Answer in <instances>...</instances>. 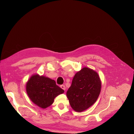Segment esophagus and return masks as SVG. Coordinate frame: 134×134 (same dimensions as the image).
Here are the masks:
<instances>
[{
    "mask_svg": "<svg viewBox=\"0 0 134 134\" xmlns=\"http://www.w3.org/2000/svg\"><path fill=\"white\" fill-rule=\"evenodd\" d=\"M60 87H61V88L63 89L64 91H65V86H64V85H62V86H60Z\"/></svg>",
    "mask_w": 134,
    "mask_h": 134,
    "instance_id": "obj_1",
    "label": "esophagus"
}]
</instances>
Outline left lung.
Wrapping results in <instances>:
<instances>
[{
	"label": "left lung",
	"instance_id": "1",
	"mask_svg": "<svg viewBox=\"0 0 134 134\" xmlns=\"http://www.w3.org/2000/svg\"><path fill=\"white\" fill-rule=\"evenodd\" d=\"M100 89L101 81L98 73L85 67L75 74L66 96L71 108L81 112L96 102Z\"/></svg>",
	"mask_w": 134,
	"mask_h": 134
}]
</instances>
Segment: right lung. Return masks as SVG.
<instances>
[{"instance_id": "1", "label": "right lung", "mask_w": 134, "mask_h": 134, "mask_svg": "<svg viewBox=\"0 0 134 134\" xmlns=\"http://www.w3.org/2000/svg\"><path fill=\"white\" fill-rule=\"evenodd\" d=\"M26 92L30 99L42 108H46L53 103L54 98L64 91L52 80L43 75L34 74L26 83Z\"/></svg>"}]
</instances>
